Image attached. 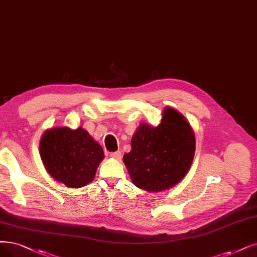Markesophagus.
<instances>
[{
  "mask_svg": "<svg viewBox=\"0 0 257 257\" xmlns=\"http://www.w3.org/2000/svg\"><path fill=\"white\" fill-rule=\"evenodd\" d=\"M110 157L112 159H115V160H120L121 159V153L120 151H115V153H111Z\"/></svg>",
  "mask_w": 257,
  "mask_h": 257,
  "instance_id": "esophagus-1",
  "label": "esophagus"
}]
</instances>
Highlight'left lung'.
<instances>
[{
    "mask_svg": "<svg viewBox=\"0 0 257 257\" xmlns=\"http://www.w3.org/2000/svg\"><path fill=\"white\" fill-rule=\"evenodd\" d=\"M196 148L194 131L181 113L165 108L159 126L142 122L123 155L132 182L149 193L179 183L191 168Z\"/></svg>",
    "mask_w": 257,
    "mask_h": 257,
    "instance_id": "obj_1",
    "label": "left lung"
}]
</instances>
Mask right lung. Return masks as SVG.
Listing matches in <instances>:
<instances>
[{"mask_svg": "<svg viewBox=\"0 0 257 257\" xmlns=\"http://www.w3.org/2000/svg\"><path fill=\"white\" fill-rule=\"evenodd\" d=\"M40 156L47 173L71 188L93 181L104 158L101 146L81 127L46 130L40 141Z\"/></svg>", "mask_w": 257, "mask_h": 257, "instance_id": "right-lung-1", "label": "right lung"}]
</instances>
